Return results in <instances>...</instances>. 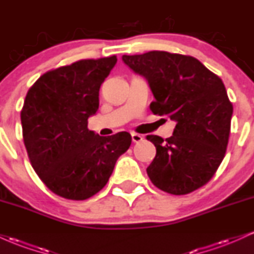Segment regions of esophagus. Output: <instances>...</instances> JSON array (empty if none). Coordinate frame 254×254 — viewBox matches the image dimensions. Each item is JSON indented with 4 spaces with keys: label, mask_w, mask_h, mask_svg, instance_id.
Returning a JSON list of instances; mask_svg holds the SVG:
<instances>
[{
    "label": "esophagus",
    "mask_w": 254,
    "mask_h": 254,
    "mask_svg": "<svg viewBox=\"0 0 254 254\" xmlns=\"http://www.w3.org/2000/svg\"><path fill=\"white\" fill-rule=\"evenodd\" d=\"M131 138H132V142H135V143H137V142H141L142 139H143V137L139 135V133L132 132V133H131Z\"/></svg>",
    "instance_id": "1"
}]
</instances>
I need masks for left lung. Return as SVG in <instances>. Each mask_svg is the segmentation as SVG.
<instances>
[{
	"label": "left lung",
	"instance_id": "8db88e82",
	"mask_svg": "<svg viewBox=\"0 0 254 254\" xmlns=\"http://www.w3.org/2000/svg\"><path fill=\"white\" fill-rule=\"evenodd\" d=\"M123 61L147 78L155 98L151 112L177 123L165 141L147 136L156 148L147 168L151 183L176 196L202 188L216 173L229 139L233 105L222 80L185 55L149 51Z\"/></svg>",
	"mask_w": 254,
	"mask_h": 254
}]
</instances>
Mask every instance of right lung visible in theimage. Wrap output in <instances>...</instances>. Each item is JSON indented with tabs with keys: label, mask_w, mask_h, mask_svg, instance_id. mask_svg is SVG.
Returning a JSON list of instances; mask_svg holds the SVG:
<instances>
[{
	"label": "right lung",
	"mask_w": 254,
	"mask_h": 254,
	"mask_svg": "<svg viewBox=\"0 0 254 254\" xmlns=\"http://www.w3.org/2000/svg\"><path fill=\"white\" fill-rule=\"evenodd\" d=\"M116 63L111 56L52 69L26 95L21 125L28 159L46 188L65 199L98 193L131 144L127 131L103 137L87 127L99 109L101 83Z\"/></svg>",
	"instance_id": "add662e5"
}]
</instances>
